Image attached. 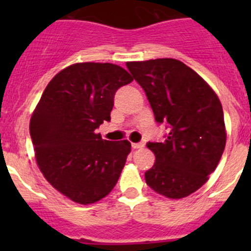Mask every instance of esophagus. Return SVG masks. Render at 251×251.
<instances>
[{
    "instance_id": "obj_1",
    "label": "esophagus",
    "mask_w": 251,
    "mask_h": 251,
    "mask_svg": "<svg viewBox=\"0 0 251 251\" xmlns=\"http://www.w3.org/2000/svg\"><path fill=\"white\" fill-rule=\"evenodd\" d=\"M142 147H145V145H143V143H132L133 150H138V148H142Z\"/></svg>"
}]
</instances>
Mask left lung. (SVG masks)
I'll return each mask as SVG.
<instances>
[{
	"label": "left lung",
	"mask_w": 251,
	"mask_h": 251,
	"mask_svg": "<svg viewBox=\"0 0 251 251\" xmlns=\"http://www.w3.org/2000/svg\"><path fill=\"white\" fill-rule=\"evenodd\" d=\"M127 68L143 88L157 123L168 133L148 142L156 162L146 183L168 199H182L208 179L225 150L223 105L207 83L176 59L130 61Z\"/></svg>",
	"instance_id": "8db88e82"
}]
</instances>
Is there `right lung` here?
I'll return each instance as SVG.
<instances>
[{
  "instance_id": "add662e5",
  "label": "right lung",
  "mask_w": 251,
  "mask_h": 251,
  "mask_svg": "<svg viewBox=\"0 0 251 251\" xmlns=\"http://www.w3.org/2000/svg\"><path fill=\"white\" fill-rule=\"evenodd\" d=\"M133 80L110 63H77L57 73L30 121L40 171L76 203H94L118 182L130 143L101 138L95 129L110 121L115 92Z\"/></svg>"
}]
</instances>
